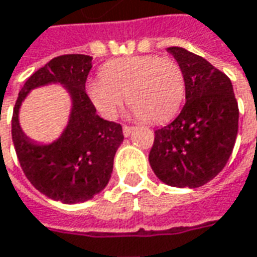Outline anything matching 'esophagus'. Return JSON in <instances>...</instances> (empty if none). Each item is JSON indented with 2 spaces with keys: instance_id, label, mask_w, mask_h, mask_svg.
I'll use <instances>...</instances> for the list:
<instances>
[{
  "instance_id": "obj_1",
  "label": "esophagus",
  "mask_w": 257,
  "mask_h": 257,
  "mask_svg": "<svg viewBox=\"0 0 257 257\" xmlns=\"http://www.w3.org/2000/svg\"><path fill=\"white\" fill-rule=\"evenodd\" d=\"M132 131H134V128H132V126H128V125H123V128H122L123 136H129L132 134Z\"/></svg>"
}]
</instances>
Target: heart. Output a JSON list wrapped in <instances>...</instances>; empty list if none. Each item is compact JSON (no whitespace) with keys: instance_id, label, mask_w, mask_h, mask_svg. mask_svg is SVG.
Instances as JSON below:
<instances>
[{"instance_id":"heart-1","label":"heart","mask_w":257,"mask_h":257,"mask_svg":"<svg viewBox=\"0 0 257 257\" xmlns=\"http://www.w3.org/2000/svg\"><path fill=\"white\" fill-rule=\"evenodd\" d=\"M87 95L105 118H114L126 97L141 121L159 123L179 111L186 95V77L170 57L128 56L105 63L99 69V81L87 85Z\"/></svg>"}]
</instances>
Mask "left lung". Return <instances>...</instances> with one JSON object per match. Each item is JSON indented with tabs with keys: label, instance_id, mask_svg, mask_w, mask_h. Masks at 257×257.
<instances>
[{
	"label": "left lung",
	"instance_id": "obj_1",
	"mask_svg": "<svg viewBox=\"0 0 257 257\" xmlns=\"http://www.w3.org/2000/svg\"><path fill=\"white\" fill-rule=\"evenodd\" d=\"M186 77L179 116L155 131L152 170L172 187H201L221 172L238 135L239 109L231 80L201 56L167 48Z\"/></svg>",
	"mask_w": 257,
	"mask_h": 257
}]
</instances>
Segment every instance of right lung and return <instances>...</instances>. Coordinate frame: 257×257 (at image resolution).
<instances>
[{
    "mask_svg": "<svg viewBox=\"0 0 257 257\" xmlns=\"http://www.w3.org/2000/svg\"><path fill=\"white\" fill-rule=\"evenodd\" d=\"M91 60L87 55L52 59L26 80L12 114V142L26 179L42 194L64 204L91 200L105 188L115 153L123 141L121 125L98 116L85 92ZM52 82L62 84L69 91L72 112L61 138L39 145L23 134L19 108L31 89Z\"/></svg>",
    "mask_w": 257,
    "mask_h": 257,
    "instance_id": "obj_1",
    "label": "right lung"
}]
</instances>
